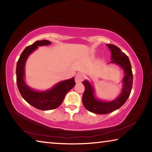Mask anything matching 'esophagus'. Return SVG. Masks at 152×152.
<instances>
[{"label": "esophagus", "instance_id": "1", "mask_svg": "<svg viewBox=\"0 0 152 152\" xmlns=\"http://www.w3.org/2000/svg\"><path fill=\"white\" fill-rule=\"evenodd\" d=\"M83 80V76L81 74H76L75 76V82L76 83H80Z\"/></svg>", "mask_w": 152, "mask_h": 152}]
</instances>
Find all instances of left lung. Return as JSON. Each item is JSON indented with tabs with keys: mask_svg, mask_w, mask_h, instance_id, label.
<instances>
[{
	"mask_svg": "<svg viewBox=\"0 0 152 152\" xmlns=\"http://www.w3.org/2000/svg\"><path fill=\"white\" fill-rule=\"evenodd\" d=\"M111 51V61L119 65L125 72L123 77V88L120 96L114 101L103 102L96 99L94 96V91L92 86L88 80L82 82L85 86V91L82 96V102L84 107L90 112L95 114H107L123 106L129 96L133 85V73L129 59L127 56L121 51L120 49L115 45L107 44Z\"/></svg>",
	"mask_w": 152,
	"mask_h": 152,
	"instance_id": "8db88e82",
	"label": "left lung"
}]
</instances>
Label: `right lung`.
<instances>
[{
	"mask_svg": "<svg viewBox=\"0 0 152 152\" xmlns=\"http://www.w3.org/2000/svg\"><path fill=\"white\" fill-rule=\"evenodd\" d=\"M51 42L48 40L37 41L32 45L27 46L20 56L17 64L16 74L18 89L22 97L28 103L36 109L43 110H52L62 103L67 92L75 86L74 78L60 82L51 89L43 92H37L29 88L24 81L25 65L27 58L37 46L48 45Z\"/></svg>",
	"mask_w": 152,
	"mask_h": 152,
	"instance_id": "right-lung-1",
	"label": "right lung"
}]
</instances>
